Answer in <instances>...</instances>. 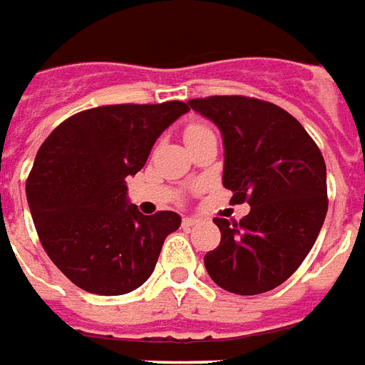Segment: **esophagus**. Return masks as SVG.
<instances>
[{
	"label": "esophagus",
	"mask_w": 365,
	"mask_h": 365,
	"mask_svg": "<svg viewBox=\"0 0 365 365\" xmlns=\"http://www.w3.org/2000/svg\"><path fill=\"white\" fill-rule=\"evenodd\" d=\"M198 223H200L198 219H194V217L182 219V227H185V229H190V227H194V225H198Z\"/></svg>",
	"instance_id": "1"
}]
</instances>
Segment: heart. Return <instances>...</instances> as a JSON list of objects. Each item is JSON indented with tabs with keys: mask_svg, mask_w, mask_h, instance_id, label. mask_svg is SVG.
I'll use <instances>...</instances> for the list:
<instances>
[{
	"mask_svg": "<svg viewBox=\"0 0 365 365\" xmlns=\"http://www.w3.org/2000/svg\"><path fill=\"white\" fill-rule=\"evenodd\" d=\"M205 130H210V128L204 127V125H188L185 130V138L188 140V138H192V136H196V134L205 133Z\"/></svg>",
	"mask_w": 365,
	"mask_h": 365,
	"instance_id": "b5f03b06",
	"label": "heart"
}]
</instances>
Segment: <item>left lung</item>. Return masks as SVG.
<instances>
[{"label": "left lung", "mask_w": 365, "mask_h": 365, "mask_svg": "<svg viewBox=\"0 0 365 365\" xmlns=\"http://www.w3.org/2000/svg\"><path fill=\"white\" fill-rule=\"evenodd\" d=\"M188 106L223 134V186L240 221L215 217L221 242L204 256L213 283L262 294L300 267L327 215V171L319 148L289 111L248 96H207Z\"/></svg>", "instance_id": "8db88e82"}]
</instances>
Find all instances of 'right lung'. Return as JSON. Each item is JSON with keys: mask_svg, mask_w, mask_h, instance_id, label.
I'll use <instances>...</instances> for the list:
<instances>
[{"mask_svg": "<svg viewBox=\"0 0 365 365\" xmlns=\"http://www.w3.org/2000/svg\"><path fill=\"white\" fill-rule=\"evenodd\" d=\"M188 109L179 100L101 106L71 115L43 140L26 200L43 250L71 283L117 297L152 275L180 217L127 205L125 179L146 165L158 136Z\"/></svg>", "mask_w": 365, "mask_h": 365, "instance_id": "1", "label": "right lung"}]
</instances>
